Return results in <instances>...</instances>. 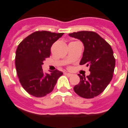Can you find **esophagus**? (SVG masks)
Segmentation results:
<instances>
[{
  "label": "esophagus",
  "instance_id": "1",
  "mask_svg": "<svg viewBox=\"0 0 128 128\" xmlns=\"http://www.w3.org/2000/svg\"><path fill=\"white\" fill-rule=\"evenodd\" d=\"M65 74H66L67 75H68V76H71V75H72V74H71V73H70V72H66H66H65Z\"/></svg>",
  "mask_w": 128,
  "mask_h": 128
}]
</instances>
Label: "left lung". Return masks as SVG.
<instances>
[{
	"label": "left lung",
	"mask_w": 128,
	"mask_h": 128,
	"mask_svg": "<svg viewBox=\"0 0 128 128\" xmlns=\"http://www.w3.org/2000/svg\"><path fill=\"white\" fill-rule=\"evenodd\" d=\"M81 40L84 46L80 64L89 66L90 74L85 77L78 74L80 82L74 86L79 96L90 99L101 94L112 80L115 59L110 45L95 32L82 31L69 34Z\"/></svg>",
	"instance_id": "obj_1"
}]
</instances>
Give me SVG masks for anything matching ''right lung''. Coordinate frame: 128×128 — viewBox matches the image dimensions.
Returning <instances> with one entry per match:
<instances>
[{
	"label": "right lung",
	"instance_id": "add662e5",
	"mask_svg": "<svg viewBox=\"0 0 128 128\" xmlns=\"http://www.w3.org/2000/svg\"><path fill=\"white\" fill-rule=\"evenodd\" d=\"M63 34L36 32L18 45L15 58L16 72L21 85L29 94L42 97L50 93L63 74L58 70L45 73L42 68L43 61L50 57L52 44Z\"/></svg>",
	"mask_w": 128,
	"mask_h": 128
}]
</instances>
